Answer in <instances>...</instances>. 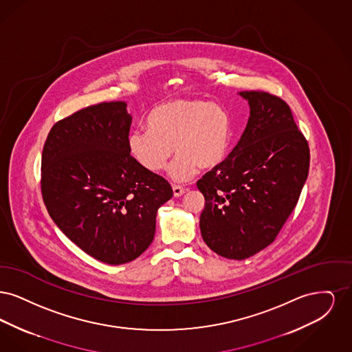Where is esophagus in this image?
I'll return each mask as SVG.
<instances>
[{"mask_svg":"<svg viewBox=\"0 0 352 352\" xmlns=\"http://www.w3.org/2000/svg\"><path fill=\"white\" fill-rule=\"evenodd\" d=\"M184 192H186V188H184L182 186H178V184H174L173 186V194H174V197H181V195H184Z\"/></svg>","mask_w":352,"mask_h":352,"instance_id":"obj_1","label":"esophagus"}]
</instances>
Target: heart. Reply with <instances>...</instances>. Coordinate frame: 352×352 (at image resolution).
Masks as SVG:
<instances>
[{
  "mask_svg": "<svg viewBox=\"0 0 352 352\" xmlns=\"http://www.w3.org/2000/svg\"><path fill=\"white\" fill-rule=\"evenodd\" d=\"M232 121L227 109L199 98L174 99L157 105L148 128H135L126 138L134 161L149 173H160L175 151L168 168L173 181L184 182L197 168H217L230 149Z\"/></svg>",
  "mask_w": 352,
  "mask_h": 352,
  "instance_id": "heart-1",
  "label": "heart"
}]
</instances>
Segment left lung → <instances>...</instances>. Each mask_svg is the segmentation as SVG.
Segmentation results:
<instances>
[{"label": "left lung", "instance_id": "1", "mask_svg": "<svg viewBox=\"0 0 352 352\" xmlns=\"http://www.w3.org/2000/svg\"><path fill=\"white\" fill-rule=\"evenodd\" d=\"M250 104L244 133L230 155L198 181L204 195V243L226 258L267 248L294 210L307 179L310 151L289 105L263 91L239 94Z\"/></svg>", "mask_w": 352, "mask_h": 352}]
</instances>
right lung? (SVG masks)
<instances>
[{
  "mask_svg": "<svg viewBox=\"0 0 352 352\" xmlns=\"http://www.w3.org/2000/svg\"><path fill=\"white\" fill-rule=\"evenodd\" d=\"M126 102L83 108L58 121L42 153L41 190L59 230L94 258L120 265L148 250L168 181L141 168L126 138Z\"/></svg>",
  "mask_w": 352,
  "mask_h": 352,
  "instance_id": "right-lung-1",
  "label": "right lung"
}]
</instances>
